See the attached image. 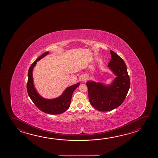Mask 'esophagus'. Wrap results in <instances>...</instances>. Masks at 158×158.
I'll list each match as a JSON object with an SVG mask.
<instances>
[{
  "mask_svg": "<svg viewBox=\"0 0 158 158\" xmlns=\"http://www.w3.org/2000/svg\"><path fill=\"white\" fill-rule=\"evenodd\" d=\"M88 80V77L86 75H83L81 77V81H86V80Z\"/></svg>",
  "mask_w": 158,
  "mask_h": 158,
  "instance_id": "34e87169",
  "label": "esophagus"
}]
</instances>
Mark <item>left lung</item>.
<instances>
[{"instance_id": "8db88e82", "label": "left lung", "mask_w": 158, "mask_h": 158, "mask_svg": "<svg viewBox=\"0 0 158 158\" xmlns=\"http://www.w3.org/2000/svg\"><path fill=\"white\" fill-rule=\"evenodd\" d=\"M109 68L116 75L110 84L106 85L93 81H88L89 99L98 110L108 111L118 108L124 101L130 88V78L127 65L122 58L111 50Z\"/></svg>"}]
</instances>
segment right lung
I'll list each match as a JSON object with an SVG mask.
<instances>
[{
  "mask_svg": "<svg viewBox=\"0 0 158 158\" xmlns=\"http://www.w3.org/2000/svg\"><path fill=\"white\" fill-rule=\"evenodd\" d=\"M49 54V52L43 54L31 64L28 70L27 89L29 96L37 108L45 113L56 115L63 113L69 108L73 93L80 85V83L68 87L60 96L55 99H48L40 96L34 85L33 70L36 63Z\"/></svg>",
  "mask_w": 158,
  "mask_h": 158,
  "instance_id": "right-lung-1",
  "label": "right lung"
}]
</instances>
